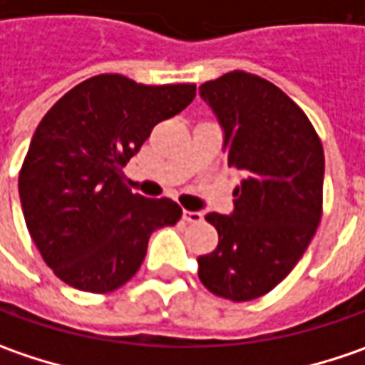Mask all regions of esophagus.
Returning a JSON list of instances; mask_svg holds the SVG:
<instances>
[{"instance_id": "obj_1", "label": "esophagus", "mask_w": 365, "mask_h": 365, "mask_svg": "<svg viewBox=\"0 0 365 365\" xmlns=\"http://www.w3.org/2000/svg\"><path fill=\"white\" fill-rule=\"evenodd\" d=\"M202 212H194V210H183V220L185 222H202Z\"/></svg>"}]
</instances>
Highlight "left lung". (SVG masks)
Masks as SVG:
<instances>
[{
	"label": "left lung",
	"instance_id": "8db88e82",
	"mask_svg": "<svg viewBox=\"0 0 365 365\" xmlns=\"http://www.w3.org/2000/svg\"><path fill=\"white\" fill-rule=\"evenodd\" d=\"M241 171L229 216L206 214L218 247L198 257L200 282L232 302L259 298L294 269L323 214L325 153L300 106L267 79L230 71L200 86Z\"/></svg>",
	"mask_w": 365,
	"mask_h": 365
}]
</instances>
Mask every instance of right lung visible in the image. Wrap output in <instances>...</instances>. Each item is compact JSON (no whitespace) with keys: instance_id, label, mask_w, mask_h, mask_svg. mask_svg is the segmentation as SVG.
I'll return each instance as SVG.
<instances>
[{"instance_id":"obj_1","label":"right lung","mask_w":365,"mask_h":365,"mask_svg":"<svg viewBox=\"0 0 365 365\" xmlns=\"http://www.w3.org/2000/svg\"><path fill=\"white\" fill-rule=\"evenodd\" d=\"M194 98V83L143 86L103 73L67 91L40 120L18 190L34 245L65 284L93 294L124 286L153 230L182 218L173 200L133 194L122 167L161 120Z\"/></svg>"}]
</instances>
